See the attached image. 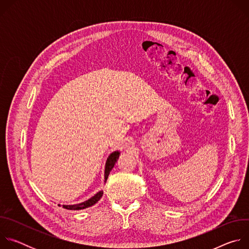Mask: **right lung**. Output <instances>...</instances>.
Listing matches in <instances>:
<instances>
[{
  "mask_svg": "<svg viewBox=\"0 0 249 249\" xmlns=\"http://www.w3.org/2000/svg\"><path fill=\"white\" fill-rule=\"evenodd\" d=\"M119 156H120V152L115 151V152L111 153L109 155V157L107 158V160H106L105 168H104V183L106 182V180H107L108 175H109L111 169L113 168V166L115 165L117 160L119 159ZM102 195H103V191L100 190L96 194H94L92 197H90L89 199H88L82 203L74 204V205H63V208H65L67 210H83V209L89 208V207L94 205L95 203H97L98 200H100V198L102 197ZM59 206H61V205L59 204Z\"/></svg>",
  "mask_w": 249,
  "mask_h": 249,
  "instance_id": "1",
  "label": "right lung"
}]
</instances>
